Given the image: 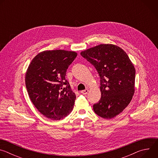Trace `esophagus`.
Segmentation results:
<instances>
[{
  "instance_id": "34e87169",
  "label": "esophagus",
  "mask_w": 158,
  "mask_h": 158,
  "mask_svg": "<svg viewBox=\"0 0 158 158\" xmlns=\"http://www.w3.org/2000/svg\"><path fill=\"white\" fill-rule=\"evenodd\" d=\"M88 92H89V90L88 89H85V90H83V91H82L81 93L82 94H84V95H86L87 93H88Z\"/></svg>"
}]
</instances>
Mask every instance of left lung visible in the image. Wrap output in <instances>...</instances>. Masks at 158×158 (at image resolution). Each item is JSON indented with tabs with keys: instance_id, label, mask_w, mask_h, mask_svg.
Returning <instances> with one entry per match:
<instances>
[{
	"instance_id": "left-lung-1",
	"label": "left lung",
	"mask_w": 158,
	"mask_h": 158,
	"mask_svg": "<svg viewBox=\"0 0 158 158\" xmlns=\"http://www.w3.org/2000/svg\"><path fill=\"white\" fill-rule=\"evenodd\" d=\"M100 77L101 98L93 105L95 113L112 119L130 103L135 91L134 66L126 52L114 44H100L81 52Z\"/></svg>"
}]
</instances>
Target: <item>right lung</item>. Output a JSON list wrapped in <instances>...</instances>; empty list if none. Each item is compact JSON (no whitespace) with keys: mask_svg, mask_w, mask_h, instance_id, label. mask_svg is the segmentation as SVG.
<instances>
[{"mask_svg":"<svg viewBox=\"0 0 158 158\" xmlns=\"http://www.w3.org/2000/svg\"><path fill=\"white\" fill-rule=\"evenodd\" d=\"M77 52L65 50L44 51L31 62L26 73L29 98L45 117L60 120L70 114L76 98L66 71Z\"/></svg>","mask_w":158,"mask_h":158,"instance_id":"obj_1","label":"right lung"}]
</instances>
